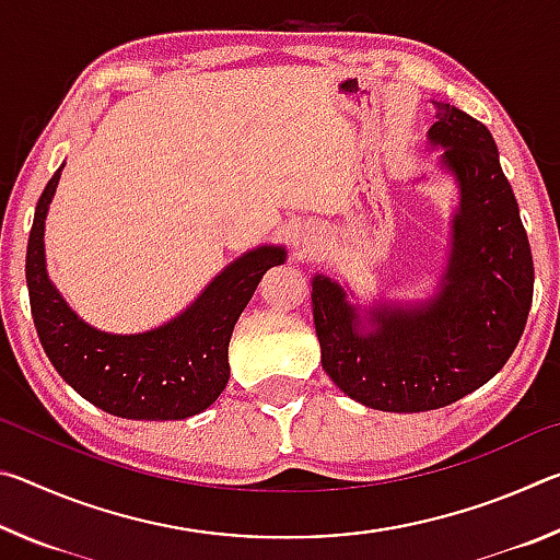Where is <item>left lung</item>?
I'll use <instances>...</instances> for the list:
<instances>
[{
  "mask_svg": "<svg viewBox=\"0 0 560 560\" xmlns=\"http://www.w3.org/2000/svg\"><path fill=\"white\" fill-rule=\"evenodd\" d=\"M434 103L430 148L457 185L447 261L432 299L355 301L346 283L311 279L320 365L355 402L424 412L494 377L524 334L534 259L518 205L487 126Z\"/></svg>",
  "mask_w": 560,
  "mask_h": 560,
  "instance_id": "left-lung-1",
  "label": "left lung"
}]
</instances>
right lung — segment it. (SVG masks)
I'll use <instances>...</instances> for the list:
<instances>
[{"label": "right lung", "mask_w": 560, "mask_h": 560, "mask_svg": "<svg viewBox=\"0 0 560 560\" xmlns=\"http://www.w3.org/2000/svg\"><path fill=\"white\" fill-rule=\"evenodd\" d=\"M56 170L36 202L26 246L36 334L66 383L83 400L126 420H187L207 410L230 381V338L264 273L287 261V246L244 252L187 308L143 334H108L66 303L46 271L44 226L59 187Z\"/></svg>", "instance_id": "add662e5"}]
</instances>
